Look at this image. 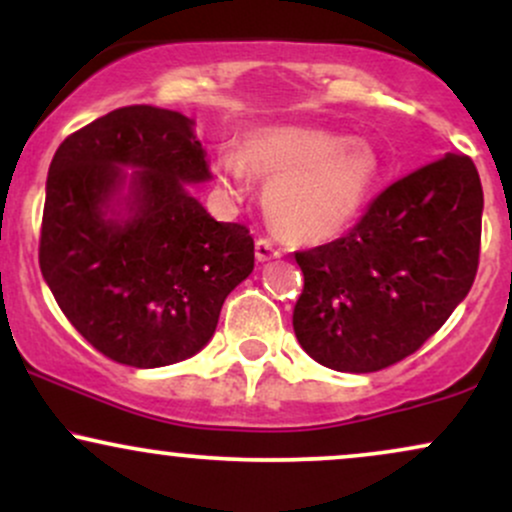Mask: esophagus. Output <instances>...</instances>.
Listing matches in <instances>:
<instances>
[{
  "label": "esophagus",
  "instance_id": "34e87169",
  "mask_svg": "<svg viewBox=\"0 0 512 512\" xmlns=\"http://www.w3.org/2000/svg\"><path fill=\"white\" fill-rule=\"evenodd\" d=\"M255 257H257V262H269V260H279L281 257V252L274 248L272 243H269V240H264V238H260L255 243Z\"/></svg>",
  "mask_w": 512,
  "mask_h": 512
}]
</instances>
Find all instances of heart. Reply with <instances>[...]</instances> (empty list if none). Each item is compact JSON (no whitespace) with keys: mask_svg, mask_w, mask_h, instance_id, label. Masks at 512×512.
Segmentation results:
<instances>
[{"mask_svg":"<svg viewBox=\"0 0 512 512\" xmlns=\"http://www.w3.org/2000/svg\"><path fill=\"white\" fill-rule=\"evenodd\" d=\"M216 178L231 195L243 192L248 170L269 182L264 214L281 240L320 245L344 233L380 180V156L361 137L313 125H267L243 151L216 156Z\"/></svg>","mask_w":512,"mask_h":512,"instance_id":"1","label":"heart"}]
</instances>
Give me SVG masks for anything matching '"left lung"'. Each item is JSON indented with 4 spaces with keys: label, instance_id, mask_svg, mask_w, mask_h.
Masks as SVG:
<instances>
[{
    "label": "left lung",
    "instance_id": "obj_1",
    "mask_svg": "<svg viewBox=\"0 0 512 512\" xmlns=\"http://www.w3.org/2000/svg\"><path fill=\"white\" fill-rule=\"evenodd\" d=\"M484 192L472 158L445 154L373 199L344 238L296 252L305 286L293 332L342 373L414 354L474 284Z\"/></svg>",
    "mask_w": 512,
    "mask_h": 512
}]
</instances>
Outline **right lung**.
<instances>
[{"label":"right lung","mask_w":512,"mask_h":512,"mask_svg":"<svg viewBox=\"0 0 512 512\" xmlns=\"http://www.w3.org/2000/svg\"><path fill=\"white\" fill-rule=\"evenodd\" d=\"M209 180L195 120L151 105L98 117L55 151L40 272L67 320L113 361L158 368L195 356L252 274L248 228L216 221L190 192Z\"/></svg>","instance_id":"1"}]
</instances>
